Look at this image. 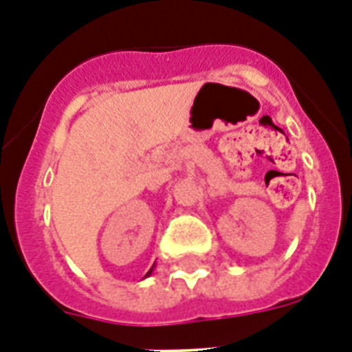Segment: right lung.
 <instances>
[{"label": "right lung", "instance_id": "add662e5", "mask_svg": "<svg viewBox=\"0 0 352 352\" xmlns=\"http://www.w3.org/2000/svg\"><path fill=\"white\" fill-rule=\"evenodd\" d=\"M152 270H153V267H152V268H150V270H148V272H146V276H144V277H148V276H150V274H152Z\"/></svg>", "mask_w": 352, "mask_h": 352}]
</instances>
